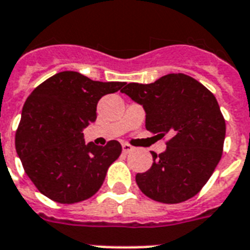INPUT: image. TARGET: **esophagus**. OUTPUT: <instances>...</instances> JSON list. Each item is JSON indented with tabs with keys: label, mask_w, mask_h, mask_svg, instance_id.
<instances>
[{
	"label": "esophagus",
	"mask_w": 250,
	"mask_h": 250,
	"mask_svg": "<svg viewBox=\"0 0 250 250\" xmlns=\"http://www.w3.org/2000/svg\"><path fill=\"white\" fill-rule=\"evenodd\" d=\"M122 150H123L125 154H128V152H131V151L133 150V146H131V145L128 144H123L122 145Z\"/></svg>",
	"instance_id": "34e87169"
}]
</instances>
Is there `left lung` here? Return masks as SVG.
<instances>
[{"mask_svg":"<svg viewBox=\"0 0 250 250\" xmlns=\"http://www.w3.org/2000/svg\"><path fill=\"white\" fill-rule=\"evenodd\" d=\"M144 106L146 129L170 136L145 173L136 175L144 194L163 203H180L200 192L219 164L225 119L213 94L184 73H169L152 83H131L121 90Z\"/></svg>","mask_w":250,"mask_h":250,"instance_id":"left-lung-1","label":"left lung"}]
</instances>
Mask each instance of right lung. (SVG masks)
Listing matches in <instances>:
<instances>
[{"label":"right lung","instance_id":"obj_1","mask_svg":"<svg viewBox=\"0 0 250 250\" xmlns=\"http://www.w3.org/2000/svg\"><path fill=\"white\" fill-rule=\"evenodd\" d=\"M125 85L63 71L29 95L15 146L25 173L44 196L58 203H76L99 190L122 146L115 140L105 146L85 144L83 131L95 122L100 98Z\"/></svg>","mask_w":250,"mask_h":250}]
</instances>
